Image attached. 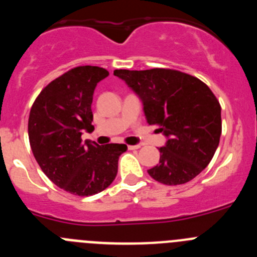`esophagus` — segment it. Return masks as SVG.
I'll use <instances>...</instances> for the list:
<instances>
[{
    "label": "esophagus",
    "mask_w": 257,
    "mask_h": 257,
    "mask_svg": "<svg viewBox=\"0 0 257 257\" xmlns=\"http://www.w3.org/2000/svg\"><path fill=\"white\" fill-rule=\"evenodd\" d=\"M140 145H128V149L130 151H135V149H139Z\"/></svg>",
    "instance_id": "34e87169"
}]
</instances>
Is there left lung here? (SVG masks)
<instances>
[{
    "label": "left lung",
    "instance_id": "obj_1",
    "mask_svg": "<svg viewBox=\"0 0 257 257\" xmlns=\"http://www.w3.org/2000/svg\"><path fill=\"white\" fill-rule=\"evenodd\" d=\"M140 97L147 122L167 138L160 163L148 170L154 180L180 185L207 167L219 147L221 106L206 83L179 70L115 69Z\"/></svg>",
    "mask_w": 257,
    "mask_h": 257
}]
</instances>
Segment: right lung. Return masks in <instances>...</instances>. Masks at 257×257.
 <instances>
[{
	"instance_id": "1",
	"label": "right lung",
	"mask_w": 257,
	"mask_h": 257,
	"mask_svg": "<svg viewBox=\"0 0 257 257\" xmlns=\"http://www.w3.org/2000/svg\"><path fill=\"white\" fill-rule=\"evenodd\" d=\"M109 76L104 68L83 65L61 74L40 92L28 119L29 144L47 178L70 194L87 197L108 188L117 176L124 144L82 143L92 133L95 87Z\"/></svg>"
}]
</instances>
